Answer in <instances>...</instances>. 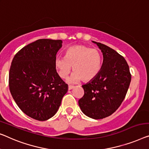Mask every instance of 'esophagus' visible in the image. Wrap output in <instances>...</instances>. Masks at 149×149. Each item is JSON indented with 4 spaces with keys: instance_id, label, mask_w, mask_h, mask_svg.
Listing matches in <instances>:
<instances>
[{
    "instance_id": "34e87169",
    "label": "esophagus",
    "mask_w": 149,
    "mask_h": 149,
    "mask_svg": "<svg viewBox=\"0 0 149 149\" xmlns=\"http://www.w3.org/2000/svg\"><path fill=\"white\" fill-rule=\"evenodd\" d=\"M74 88V86H68V90H72V89H73Z\"/></svg>"
}]
</instances>
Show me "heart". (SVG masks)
I'll return each mask as SVG.
<instances>
[{"mask_svg":"<svg viewBox=\"0 0 149 149\" xmlns=\"http://www.w3.org/2000/svg\"><path fill=\"white\" fill-rule=\"evenodd\" d=\"M102 57L97 49L90 48L84 45H77L68 48L64 57L55 59V68L59 76L65 79L72 70L68 81L84 82L94 79L101 70Z\"/></svg>","mask_w":149,"mask_h":149,"instance_id":"heart-1","label":"heart"}]
</instances>
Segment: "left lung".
<instances>
[{
	"label": "left lung",
	"mask_w": 149,
	"mask_h": 149,
	"mask_svg": "<svg viewBox=\"0 0 149 149\" xmlns=\"http://www.w3.org/2000/svg\"><path fill=\"white\" fill-rule=\"evenodd\" d=\"M103 54V63L94 79L82 86L84 95L78 104L82 112L94 119L110 116L121 105L131 81L125 59L113 49L93 41Z\"/></svg>",
	"instance_id": "left-lung-1"
}]
</instances>
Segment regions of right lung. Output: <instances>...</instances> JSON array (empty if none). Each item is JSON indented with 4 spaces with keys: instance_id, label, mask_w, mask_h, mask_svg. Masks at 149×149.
<instances>
[{
    "instance_id": "obj_1",
    "label": "right lung",
    "mask_w": 149,
    "mask_h": 149,
    "mask_svg": "<svg viewBox=\"0 0 149 149\" xmlns=\"http://www.w3.org/2000/svg\"><path fill=\"white\" fill-rule=\"evenodd\" d=\"M61 46V40H37L19 51L11 63L10 94L20 109L37 120H47L54 116L68 92V84L55 68Z\"/></svg>"
}]
</instances>
